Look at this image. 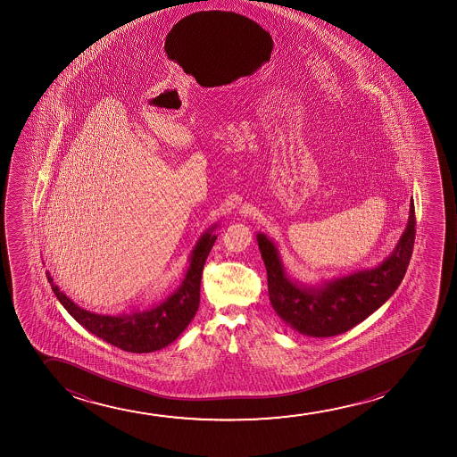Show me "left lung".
Masks as SVG:
<instances>
[{
  "label": "left lung",
  "mask_w": 457,
  "mask_h": 457,
  "mask_svg": "<svg viewBox=\"0 0 457 457\" xmlns=\"http://www.w3.org/2000/svg\"><path fill=\"white\" fill-rule=\"evenodd\" d=\"M259 250L267 269L270 303L278 317L307 337H332L350 331L378 311L395 294L412 256L415 207L394 253L375 269L354 271L320 284H301L290 278L273 240L259 232Z\"/></svg>",
  "instance_id": "left-lung-1"
}]
</instances>
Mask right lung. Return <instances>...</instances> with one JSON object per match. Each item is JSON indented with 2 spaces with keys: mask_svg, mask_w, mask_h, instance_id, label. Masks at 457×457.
I'll use <instances>...</instances> for the list:
<instances>
[{
  "mask_svg": "<svg viewBox=\"0 0 457 457\" xmlns=\"http://www.w3.org/2000/svg\"><path fill=\"white\" fill-rule=\"evenodd\" d=\"M213 225L201 234L188 257V267L181 286L169 295L162 303L148 309H132L119 315H101L90 312L70 300L57 287L50 271L46 278L53 292L67 312L96 337L128 353H153L162 350L181 336L188 323L194 320L200 306L201 273L207 256L217 240Z\"/></svg>",
  "mask_w": 457,
  "mask_h": 457,
  "instance_id": "obj_1",
  "label": "right lung"
}]
</instances>
